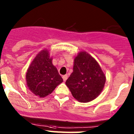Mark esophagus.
<instances>
[{
    "mask_svg": "<svg viewBox=\"0 0 134 134\" xmlns=\"http://www.w3.org/2000/svg\"><path fill=\"white\" fill-rule=\"evenodd\" d=\"M62 78H63V80L64 81H66V80H67V78H68V76L67 75H64L63 76H62Z\"/></svg>",
    "mask_w": 134,
    "mask_h": 134,
    "instance_id": "34e87169",
    "label": "esophagus"
}]
</instances>
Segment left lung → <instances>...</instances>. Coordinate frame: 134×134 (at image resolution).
Here are the masks:
<instances>
[{"mask_svg": "<svg viewBox=\"0 0 134 134\" xmlns=\"http://www.w3.org/2000/svg\"><path fill=\"white\" fill-rule=\"evenodd\" d=\"M105 82V76L98 62L88 53L81 52L74 59L73 72L66 84L75 99L88 102L100 95Z\"/></svg>", "mask_w": 134, "mask_h": 134, "instance_id": "1", "label": "left lung"}]
</instances>
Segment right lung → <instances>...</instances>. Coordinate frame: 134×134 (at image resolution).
<instances>
[{
    "mask_svg": "<svg viewBox=\"0 0 134 134\" xmlns=\"http://www.w3.org/2000/svg\"><path fill=\"white\" fill-rule=\"evenodd\" d=\"M26 78L30 90L40 98L51 94L63 82L47 50L38 54L28 69Z\"/></svg>",
    "mask_w": 134,
    "mask_h": 134,
    "instance_id": "1",
    "label": "right lung"
}]
</instances>
